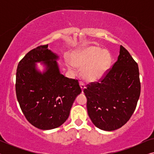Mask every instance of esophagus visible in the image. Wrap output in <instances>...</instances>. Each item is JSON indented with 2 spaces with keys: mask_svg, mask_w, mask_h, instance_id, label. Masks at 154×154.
<instances>
[{
  "mask_svg": "<svg viewBox=\"0 0 154 154\" xmlns=\"http://www.w3.org/2000/svg\"><path fill=\"white\" fill-rule=\"evenodd\" d=\"M79 84H80V86H81V89H82V91H83V90L85 88V84H84L83 82H81V81H80V83Z\"/></svg>",
  "mask_w": 154,
  "mask_h": 154,
  "instance_id": "1",
  "label": "esophagus"
}]
</instances>
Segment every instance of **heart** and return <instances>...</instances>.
Returning <instances> with one entry per match:
<instances>
[{
  "mask_svg": "<svg viewBox=\"0 0 154 154\" xmlns=\"http://www.w3.org/2000/svg\"><path fill=\"white\" fill-rule=\"evenodd\" d=\"M111 56L107 50L98 46L91 45L78 50L73 55V60L67 61V66L71 71L83 68L82 75L86 81H98L104 76L110 67Z\"/></svg>",
  "mask_w": 154,
  "mask_h": 154,
  "instance_id": "heart-1",
  "label": "heart"
}]
</instances>
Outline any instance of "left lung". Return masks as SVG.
I'll use <instances>...</instances> for the list:
<instances>
[{"mask_svg":"<svg viewBox=\"0 0 154 154\" xmlns=\"http://www.w3.org/2000/svg\"><path fill=\"white\" fill-rule=\"evenodd\" d=\"M140 90L137 63L121 45L112 68L100 82L90 83L83 90L90 119L97 128L106 131L121 128L133 114Z\"/></svg>","mask_w":154,"mask_h":154,"instance_id":"obj_1","label":"left lung"}]
</instances>
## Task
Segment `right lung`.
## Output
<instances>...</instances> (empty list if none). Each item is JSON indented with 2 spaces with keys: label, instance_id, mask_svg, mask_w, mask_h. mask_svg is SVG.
<instances>
[{
  "label": "right lung",
  "instance_id": "add662e5",
  "mask_svg": "<svg viewBox=\"0 0 154 154\" xmlns=\"http://www.w3.org/2000/svg\"><path fill=\"white\" fill-rule=\"evenodd\" d=\"M48 45L29 51L19 62L16 73L17 98L24 116L34 127L51 130L68 119L72 104L82 92L78 80L61 74L56 60L58 56ZM43 62L41 73L35 63Z\"/></svg>",
  "mask_w": 154,
  "mask_h": 154
}]
</instances>
